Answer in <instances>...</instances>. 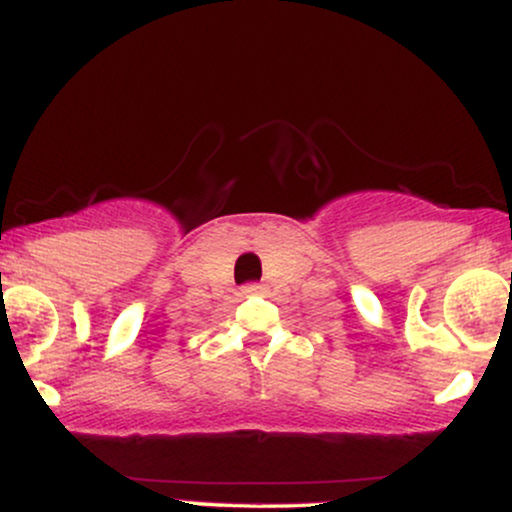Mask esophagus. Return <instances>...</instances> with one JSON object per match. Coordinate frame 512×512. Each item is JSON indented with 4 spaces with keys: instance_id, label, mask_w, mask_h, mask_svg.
<instances>
[{
    "instance_id": "1",
    "label": "esophagus",
    "mask_w": 512,
    "mask_h": 512,
    "mask_svg": "<svg viewBox=\"0 0 512 512\" xmlns=\"http://www.w3.org/2000/svg\"><path fill=\"white\" fill-rule=\"evenodd\" d=\"M264 286L262 284H245L243 286V296H255V293H262Z\"/></svg>"
}]
</instances>
